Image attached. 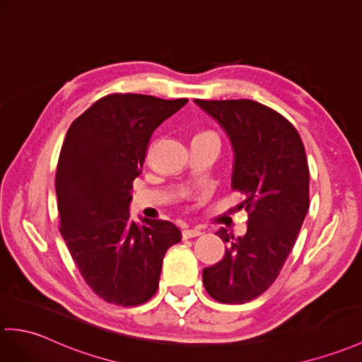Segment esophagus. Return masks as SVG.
Returning a JSON list of instances; mask_svg holds the SVG:
<instances>
[{
    "label": "esophagus",
    "instance_id": "obj_1",
    "mask_svg": "<svg viewBox=\"0 0 362 362\" xmlns=\"http://www.w3.org/2000/svg\"><path fill=\"white\" fill-rule=\"evenodd\" d=\"M200 234H202L200 228H187V230L182 231V238L183 239H191V238L200 236Z\"/></svg>",
    "mask_w": 362,
    "mask_h": 362
}]
</instances>
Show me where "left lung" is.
Wrapping results in <instances>:
<instances>
[{"label": "left lung", "mask_w": 362, "mask_h": 362, "mask_svg": "<svg viewBox=\"0 0 362 362\" xmlns=\"http://www.w3.org/2000/svg\"><path fill=\"white\" fill-rule=\"evenodd\" d=\"M219 123L234 151L231 188L243 196L245 236L221 228L230 242L219 262L204 268L208 295L245 304L276 281L295 247L308 204V165L299 134L285 117L253 100H194Z\"/></svg>", "instance_id": "obj_1"}]
</instances>
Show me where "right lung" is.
Segmentation results:
<instances>
[{
    "label": "right lung",
    "instance_id": "1",
    "mask_svg": "<svg viewBox=\"0 0 362 362\" xmlns=\"http://www.w3.org/2000/svg\"><path fill=\"white\" fill-rule=\"evenodd\" d=\"M187 103L111 94L67 129L55 174L60 233L83 279L109 304L153 298L166 250L182 239L168 221L132 222L129 204L151 136Z\"/></svg>",
    "mask_w": 362,
    "mask_h": 362
}]
</instances>
